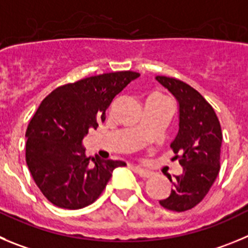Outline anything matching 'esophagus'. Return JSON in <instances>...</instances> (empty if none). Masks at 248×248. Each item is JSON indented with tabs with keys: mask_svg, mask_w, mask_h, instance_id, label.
<instances>
[{
	"mask_svg": "<svg viewBox=\"0 0 248 248\" xmlns=\"http://www.w3.org/2000/svg\"><path fill=\"white\" fill-rule=\"evenodd\" d=\"M133 171H135L137 175H140L142 179H150V177L153 176L152 171H148L145 170V169L140 168V166H135V168H133Z\"/></svg>",
	"mask_w": 248,
	"mask_h": 248,
	"instance_id": "obj_1",
	"label": "esophagus"
}]
</instances>
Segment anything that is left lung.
<instances>
[{
    "label": "left lung",
    "instance_id": "8db88e82",
    "mask_svg": "<svg viewBox=\"0 0 248 248\" xmlns=\"http://www.w3.org/2000/svg\"><path fill=\"white\" fill-rule=\"evenodd\" d=\"M155 79L179 103V132L170 147L184 169L175 179L169 176L171 193L159 203L169 210L185 212L202 202L218 176L223 140L220 122L212 105L191 85L165 76H156Z\"/></svg>",
    "mask_w": 248,
    "mask_h": 248
}]
</instances>
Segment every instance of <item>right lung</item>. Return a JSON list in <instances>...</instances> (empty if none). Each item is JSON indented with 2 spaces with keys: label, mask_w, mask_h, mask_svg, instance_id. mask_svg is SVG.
<instances>
[{
  "label": "right lung",
  "mask_w": 248,
  "mask_h": 248,
  "mask_svg": "<svg viewBox=\"0 0 248 248\" xmlns=\"http://www.w3.org/2000/svg\"><path fill=\"white\" fill-rule=\"evenodd\" d=\"M132 71L112 72L61 85L51 92L28 124L25 160L43 194L56 207L80 209L95 202L126 163L85 155L83 138L105 121L113 98L140 77Z\"/></svg>",
  "instance_id": "add662e5"
}]
</instances>
